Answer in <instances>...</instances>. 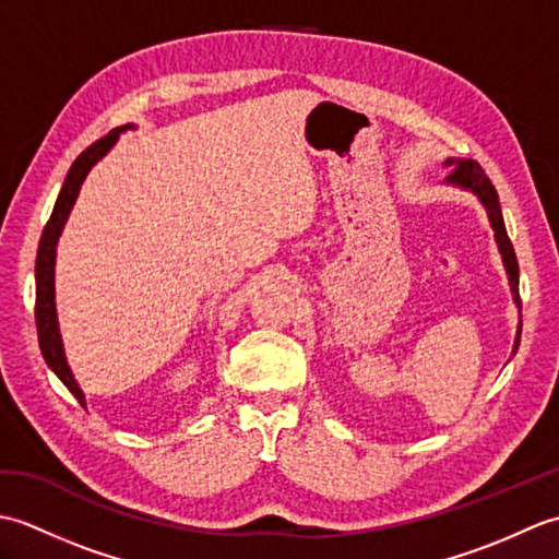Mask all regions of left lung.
Instances as JSON below:
<instances>
[{
    "label": "left lung",
    "instance_id": "obj_1",
    "mask_svg": "<svg viewBox=\"0 0 559 559\" xmlns=\"http://www.w3.org/2000/svg\"><path fill=\"white\" fill-rule=\"evenodd\" d=\"M444 165H454V170L449 173L447 182L449 185H456L463 189H471L473 194L480 199V204L488 211V218L490 225L495 230V240L497 247H500V254L504 261V269H507V276H509V286H512V295H514V302L519 305V261L514 254V247L512 240H509L507 228H504V218H502V209H500V199H497V189L492 187L490 177L485 175V170L476 160H456V158H449ZM521 331H516V341H514V353L519 348V336Z\"/></svg>",
    "mask_w": 559,
    "mask_h": 559
}]
</instances>
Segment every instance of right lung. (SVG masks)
<instances>
[{
  "label": "right lung",
  "instance_id": "obj_1",
  "mask_svg": "<svg viewBox=\"0 0 559 559\" xmlns=\"http://www.w3.org/2000/svg\"><path fill=\"white\" fill-rule=\"evenodd\" d=\"M127 127H117L110 134H105L98 139L96 144H91L81 156L71 163V168L67 173V180L62 185V192H59L52 216L47 221L40 245H38V257H35V324H38V341H40V350L47 367L62 379V384L79 399V403L86 408V396H83L81 386L76 384L74 374H71L69 365H67V355L62 346V336H59V324H57V307H55V257H57V240L64 230V223L71 213V206L79 197V189L86 180V175L91 173L93 165H96L105 153H108L115 141L120 139V134Z\"/></svg>",
  "mask_w": 559,
  "mask_h": 559
}]
</instances>
